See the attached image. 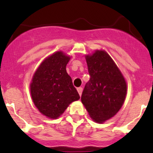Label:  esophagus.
<instances>
[{
	"label": "esophagus",
	"mask_w": 153,
	"mask_h": 153,
	"mask_svg": "<svg viewBox=\"0 0 153 153\" xmlns=\"http://www.w3.org/2000/svg\"><path fill=\"white\" fill-rule=\"evenodd\" d=\"M77 90H78V93H79L80 96H81V94H82V92H83V88L82 87H78V89H77Z\"/></svg>",
	"instance_id": "obj_1"
}]
</instances>
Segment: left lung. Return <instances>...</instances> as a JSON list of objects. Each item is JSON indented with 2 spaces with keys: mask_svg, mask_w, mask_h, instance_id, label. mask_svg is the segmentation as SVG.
I'll use <instances>...</instances> for the list:
<instances>
[{
  "mask_svg": "<svg viewBox=\"0 0 153 153\" xmlns=\"http://www.w3.org/2000/svg\"><path fill=\"white\" fill-rule=\"evenodd\" d=\"M90 78L86 84L81 101L91 118L102 123L113 117L124 102L126 84L121 71L104 51L86 55Z\"/></svg>",
  "mask_w": 153,
  "mask_h": 153,
  "instance_id": "1",
  "label": "left lung"
}]
</instances>
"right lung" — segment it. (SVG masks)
Segmentation results:
<instances>
[{"mask_svg": "<svg viewBox=\"0 0 153 153\" xmlns=\"http://www.w3.org/2000/svg\"><path fill=\"white\" fill-rule=\"evenodd\" d=\"M69 58L56 52L44 60L30 84L32 100L38 110L47 117L57 118L69 104L80 98L66 67Z\"/></svg>", "mask_w": 153, "mask_h": 153, "instance_id": "right-lung-1", "label": "right lung"}]
</instances>
